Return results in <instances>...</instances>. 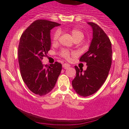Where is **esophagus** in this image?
I'll return each instance as SVG.
<instances>
[{"instance_id":"obj_1","label":"esophagus","mask_w":129,"mask_h":129,"mask_svg":"<svg viewBox=\"0 0 129 129\" xmlns=\"http://www.w3.org/2000/svg\"><path fill=\"white\" fill-rule=\"evenodd\" d=\"M70 65L69 64H68V63H63V64L62 65V67L63 68V69H68V68L69 67H70Z\"/></svg>"}]
</instances>
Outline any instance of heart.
<instances>
[{
    "label": "heart",
    "mask_w": 129,
    "mask_h": 129,
    "mask_svg": "<svg viewBox=\"0 0 129 129\" xmlns=\"http://www.w3.org/2000/svg\"><path fill=\"white\" fill-rule=\"evenodd\" d=\"M71 33H72V35L73 36L74 39H76V38H81L82 39H83L84 38V34L82 33V31L79 30V29L74 28L71 31ZM60 35V31L59 29H57V30L55 31V32L54 33L53 35V40L54 41H56L58 39L59 36ZM62 54L63 56H64L67 59L69 58V53L67 51H63L62 53Z\"/></svg>",
    "instance_id": "obj_1"
}]
</instances>
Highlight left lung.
I'll use <instances>...</instances> for the list:
<instances>
[{
    "label": "left lung",
    "mask_w": 129,
    "mask_h": 129,
    "mask_svg": "<svg viewBox=\"0 0 129 129\" xmlns=\"http://www.w3.org/2000/svg\"><path fill=\"white\" fill-rule=\"evenodd\" d=\"M93 31V38L86 53L79 60L85 62L87 68H75V78L72 81L75 91L81 96L86 97L94 94L100 88L107 79L112 65V44L105 32L96 23L87 22Z\"/></svg>",
    "instance_id": "obj_1"
}]
</instances>
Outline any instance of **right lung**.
<instances>
[{"instance_id": "right-lung-1", "label": "right lung", "mask_w": 129, "mask_h": 129, "mask_svg": "<svg viewBox=\"0 0 129 129\" xmlns=\"http://www.w3.org/2000/svg\"><path fill=\"white\" fill-rule=\"evenodd\" d=\"M60 24L37 20L22 34L18 47V59L23 82L33 93L39 96L53 89L62 70L61 63L44 66L42 59L51 48V30Z\"/></svg>"}]
</instances>
